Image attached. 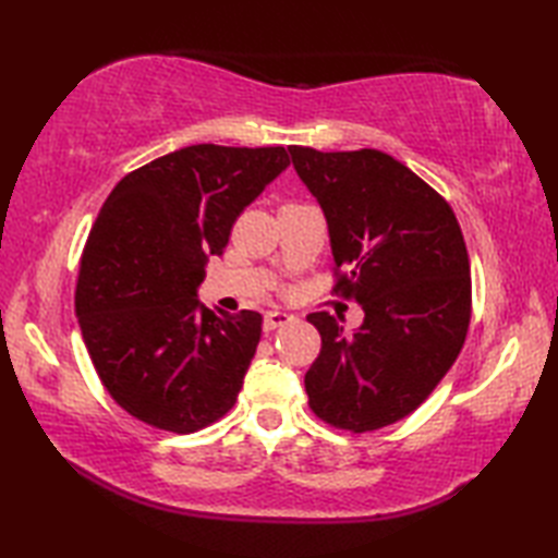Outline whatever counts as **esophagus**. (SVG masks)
<instances>
[{"label": "esophagus", "instance_id": "obj_1", "mask_svg": "<svg viewBox=\"0 0 558 558\" xmlns=\"http://www.w3.org/2000/svg\"><path fill=\"white\" fill-rule=\"evenodd\" d=\"M292 318H294V316L288 314V312H268L266 318H264V328H266V330H276V328H280V326L290 324Z\"/></svg>", "mask_w": 558, "mask_h": 558}]
</instances>
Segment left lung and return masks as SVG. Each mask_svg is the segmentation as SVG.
<instances>
[{
    "label": "left lung",
    "mask_w": 558,
    "mask_h": 558,
    "mask_svg": "<svg viewBox=\"0 0 558 558\" xmlns=\"http://www.w3.org/2000/svg\"><path fill=\"white\" fill-rule=\"evenodd\" d=\"M300 180L328 222L333 276L364 322L345 336L336 316H306L322 352L304 376L318 420L364 434L417 410L468 336V246L448 201L388 153L290 146ZM348 267V271H342Z\"/></svg>",
    "instance_id": "8db88e82"
}]
</instances>
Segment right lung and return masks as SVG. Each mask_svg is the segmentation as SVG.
<instances>
[{
	"mask_svg": "<svg viewBox=\"0 0 558 558\" xmlns=\"http://www.w3.org/2000/svg\"><path fill=\"white\" fill-rule=\"evenodd\" d=\"M288 165L282 146H186L122 177L102 204L76 316L102 386L132 417L192 434L232 410L264 318L210 312L196 290L240 213Z\"/></svg>",
	"mask_w": 558,
	"mask_h": 558,
	"instance_id": "add662e5",
	"label": "right lung"
}]
</instances>
